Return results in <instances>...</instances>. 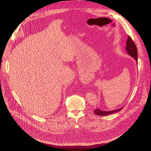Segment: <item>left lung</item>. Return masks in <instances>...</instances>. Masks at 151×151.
Instances as JSON below:
<instances>
[{
  "label": "left lung",
  "instance_id": "1",
  "mask_svg": "<svg viewBox=\"0 0 151 151\" xmlns=\"http://www.w3.org/2000/svg\"><path fill=\"white\" fill-rule=\"evenodd\" d=\"M126 45H127V46H126L125 50H126L127 54L135 60L136 63L137 64V56H138L137 50L136 46L134 43V42L133 41L132 38L129 36H128V39H127V40L126 42ZM122 107H121L118 109L108 111H103V110H101L100 108H98L94 111V113H95V114L99 115V116H106V115H108L109 114H112L120 111Z\"/></svg>",
  "mask_w": 151,
  "mask_h": 151
}]
</instances>
